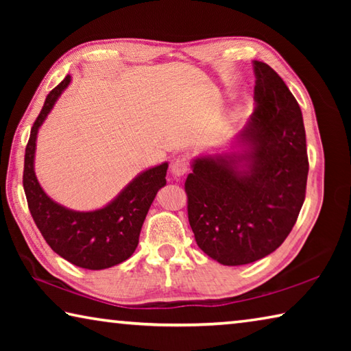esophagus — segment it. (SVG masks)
<instances>
[{"instance_id": "esophagus-1", "label": "esophagus", "mask_w": 351, "mask_h": 351, "mask_svg": "<svg viewBox=\"0 0 351 351\" xmlns=\"http://www.w3.org/2000/svg\"><path fill=\"white\" fill-rule=\"evenodd\" d=\"M170 171L173 176H184L189 171V161L186 158H178L175 159L173 162H171V167Z\"/></svg>"}]
</instances>
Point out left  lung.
Masks as SVG:
<instances>
[{
  "mask_svg": "<svg viewBox=\"0 0 351 351\" xmlns=\"http://www.w3.org/2000/svg\"><path fill=\"white\" fill-rule=\"evenodd\" d=\"M252 114L230 150L192 159L184 189L201 251L226 266L282 245L305 201L308 156L300 106L274 69L252 62Z\"/></svg>",
  "mask_w": 351,
  "mask_h": 351,
  "instance_id": "1",
  "label": "left lung"
}]
</instances>
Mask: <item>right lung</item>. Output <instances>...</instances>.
Wrapping results in <instances>:
<instances>
[{
	"mask_svg": "<svg viewBox=\"0 0 351 351\" xmlns=\"http://www.w3.org/2000/svg\"><path fill=\"white\" fill-rule=\"evenodd\" d=\"M69 83L68 74L47 94L34 123L25 154L23 187L34 221L52 251L80 268L99 271L122 263L136 251L147 212L158 190L165 186L169 162L141 171L116 198L96 210H73L47 197L34 169L37 134Z\"/></svg>",
	"mask_w": 351,
	"mask_h": 351,
	"instance_id": "1",
	"label": "right lung"
}]
</instances>
